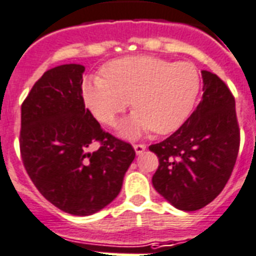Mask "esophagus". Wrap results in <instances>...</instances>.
Instances as JSON below:
<instances>
[{
	"mask_svg": "<svg viewBox=\"0 0 256 256\" xmlns=\"http://www.w3.org/2000/svg\"><path fill=\"white\" fill-rule=\"evenodd\" d=\"M133 148H134V152H136V154H142L144 152H145V149H146V145H144V144H134L133 145Z\"/></svg>",
	"mask_w": 256,
	"mask_h": 256,
	"instance_id": "obj_1",
	"label": "esophagus"
}]
</instances>
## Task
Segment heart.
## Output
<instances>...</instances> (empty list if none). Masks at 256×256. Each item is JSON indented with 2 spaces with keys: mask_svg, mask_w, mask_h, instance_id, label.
Masks as SVG:
<instances>
[{
  "mask_svg": "<svg viewBox=\"0 0 256 256\" xmlns=\"http://www.w3.org/2000/svg\"><path fill=\"white\" fill-rule=\"evenodd\" d=\"M199 90L200 76L194 65L154 56L110 61L102 68V78L90 77L82 85L86 106L106 126H116L130 102L134 112L123 126L130 137L149 130L158 134L178 130L194 110Z\"/></svg>",
  "mask_w": 256,
  "mask_h": 256,
  "instance_id": "heart-1",
  "label": "heart"
}]
</instances>
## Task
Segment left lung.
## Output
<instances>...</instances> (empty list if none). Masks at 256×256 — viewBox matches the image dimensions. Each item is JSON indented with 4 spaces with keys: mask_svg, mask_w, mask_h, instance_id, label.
Segmentation results:
<instances>
[{
    "mask_svg": "<svg viewBox=\"0 0 256 256\" xmlns=\"http://www.w3.org/2000/svg\"><path fill=\"white\" fill-rule=\"evenodd\" d=\"M202 98L176 132L149 146L160 166L156 191L175 208L191 212L213 202L229 180L240 149L236 100L221 78L202 70Z\"/></svg>",
    "mask_w": 256,
    "mask_h": 256,
    "instance_id": "left-lung-1",
    "label": "left lung"
}]
</instances>
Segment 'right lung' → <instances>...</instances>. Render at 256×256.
<instances>
[{
	"mask_svg": "<svg viewBox=\"0 0 256 256\" xmlns=\"http://www.w3.org/2000/svg\"><path fill=\"white\" fill-rule=\"evenodd\" d=\"M85 66L65 64L47 70L22 103L20 156L39 192L74 216H90L119 195L134 149L104 132L85 107ZM92 142L98 151L90 152Z\"/></svg>",
	"mask_w": 256,
	"mask_h": 256,
	"instance_id": "right-lung-1",
	"label": "right lung"
}]
</instances>
